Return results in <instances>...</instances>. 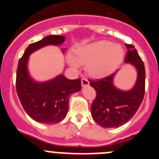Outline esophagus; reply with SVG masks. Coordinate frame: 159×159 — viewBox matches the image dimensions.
Instances as JSON below:
<instances>
[{
  "instance_id": "34e87169",
  "label": "esophagus",
  "mask_w": 159,
  "mask_h": 159,
  "mask_svg": "<svg viewBox=\"0 0 159 159\" xmlns=\"http://www.w3.org/2000/svg\"><path fill=\"white\" fill-rule=\"evenodd\" d=\"M81 84H82L83 87H86L89 85V81H88V79L86 78H83L81 80Z\"/></svg>"
}]
</instances>
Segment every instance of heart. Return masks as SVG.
Masks as SVG:
<instances>
[{
    "label": "heart",
    "instance_id": "heart-1",
    "mask_svg": "<svg viewBox=\"0 0 159 159\" xmlns=\"http://www.w3.org/2000/svg\"><path fill=\"white\" fill-rule=\"evenodd\" d=\"M124 57L123 47L108 40H99L79 47L75 55H67L70 66L79 68L80 64L87 65L91 76L95 78L106 76L121 64Z\"/></svg>",
    "mask_w": 159,
    "mask_h": 159
}]
</instances>
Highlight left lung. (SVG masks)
<instances>
[{
    "instance_id": "obj_1",
    "label": "left lung",
    "mask_w": 159,
    "mask_h": 159,
    "mask_svg": "<svg viewBox=\"0 0 159 159\" xmlns=\"http://www.w3.org/2000/svg\"><path fill=\"white\" fill-rule=\"evenodd\" d=\"M127 52L125 63L134 66L137 70V80L128 91H123L113 84L114 73L96 81H90L95 88L96 97L92 104V116L97 124L104 128L119 127L128 122L138 111L145 93L146 72L144 63L137 50L126 43Z\"/></svg>"
}]
</instances>
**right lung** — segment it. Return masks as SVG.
Instances as JSON below:
<instances>
[{
    "label": "right lung",
    "instance_id": "obj_1",
    "mask_svg": "<svg viewBox=\"0 0 159 159\" xmlns=\"http://www.w3.org/2000/svg\"><path fill=\"white\" fill-rule=\"evenodd\" d=\"M64 40V36L50 35L31 43L18 63L16 93L26 113L38 123L51 125L62 121L67 114L70 95L81 89L80 79L68 80L60 74L50 80L37 82L28 71L29 56L32 52L48 45H60Z\"/></svg>",
    "mask_w": 159,
    "mask_h": 159
}]
</instances>
